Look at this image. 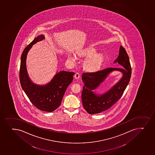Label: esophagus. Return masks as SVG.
I'll list each match as a JSON object with an SVG mask.
<instances>
[{"instance_id": "34e87169", "label": "esophagus", "mask_w": 155, "mask_h": 155, "mask_svg": "<svg viewBox=\"0 0 155 155\" xmlns=\"http://www.w3.org/2000/svg\"><path fill=\"white\" fill-rule=\"evenodd\" d=\"M74 77H75V79H78L79 78V77H80V74L78 73H77L75 74V75H74Z\"/></svg>"}]
</instances>
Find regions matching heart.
Segmentation results:
<instances>
[{
	"mask_svg": "<svg viewBox=\"0 0 155 155\" xmlns=\"http://www.w3.org/2000/svg\"><path fill=\"white\" fill-rule=\"evenodd\" d=\"M80 55L88 57L83 62V68L88 71H93L100 68L103 61V56L101 54L96 53V50L93 48H87L80 54ZM68 59L75 61V56L69 55Z\"/></svg>",
	"mask_w": 155,
	"mask_h": 155,
	"instance_id": "obj_1",
	"label": "heart"
}]
</instances>
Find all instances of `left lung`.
<instances>
[{"mask_svg":"<svg viewBox=\"0 0 155 155\" xmlns=\"http://www.w3.org/2000/svg\"><path fill=\"white\" fill-rule=\"evenodd\" d=\"M114 63H118L122 68H104L95 72L84 73L82 80L84 83L81 98L84 108L90 114H99L108 110L121 97L131 77L132 68L126 51L120 46L119 53ZM113 71L121 72L123 76L114 86L103 94H97L94 91L104 81Z\"/></svg>","mask_w":155,"mask_h":155,"instance_id":"left-lung-1","label":"left lung"}]
</instances>
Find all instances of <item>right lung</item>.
<instances>
[{
	"instance_id": "obj_1",
	"label": "right lung",
	"mask_w": 155,
	"mask_h": 155,
	"mask_svg": "<svg viewBox=\"0 0 155 155\" xmlns=\"http://www.w3.org/2000/svg\"><path fill=\"white\" fill-rule=\"evenodd\" d=\"M45 38L44 35H39L23 51L21 57L19 79L22 90L32 104L40 110L52 112L60 106L75 73L65 71L57 72L52 80L45 85H38L32 81L27 72V55L33 45Z\"/></svg>"
}]
</instances>
